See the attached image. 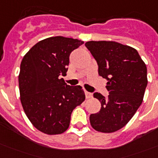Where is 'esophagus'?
I'll return each mask as SVG.
<instances>
[{"instance_id":"obj_1","label":"esophagus","mask_w":158,"mask_h":158,"mask_svg":"<svg viewBox=\"0 0 158 158\" xmlns=\"http://www.w3.org/2000/svg\"><path fill=\"white\" fill-rule=\"evenodd\" d=\"M92 96H93V95H92L91 93L85 91V97H86V98H92Z\"/></svg>"}]
</instances>
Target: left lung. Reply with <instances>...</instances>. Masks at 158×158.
Instances as JSON below:
<instances>
[{
	"instance_id": "8db88e82",
	"label": "left lung",
	"mask_w": 158,
	"mask_h": 158,
	"mask_svg": "<svg viewBox=\"0 0 158 158\" xmlns=\"http://www.w3.org/2000/svg\"><path fill=\"white\" fill-rule=\"evenodd\" d=\"M86 48L98 65V74L107 79V98L94 93L101 110L91 114L94 130L113 133L123 128L139 107L148 84L147 67L135 48L112 41H89Z\"/></svg>"
}]
</instances>
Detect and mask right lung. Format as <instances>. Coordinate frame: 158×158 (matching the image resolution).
Listing matches in <instances>:
<instances>
[{
	"instance_id": "obj_1",
	"label": "right lung",
	"mask_w": 158,
	"mask_h": 158,
	"mask_svg": "<svg viewBox=\"0 0 158 158\" xmlns=\"http://www.w3.org/2000/svg\"><path fill=\"white\" fill-rule=\"evenodd\" d=\"M84 44L61 36L38 42L26 53L20 64L19 87L21 104L36 129L59 135L69 128L74 108L85 100L81 86H69L66 75L69 55Z\"/></svg>"
}]
</instances>
